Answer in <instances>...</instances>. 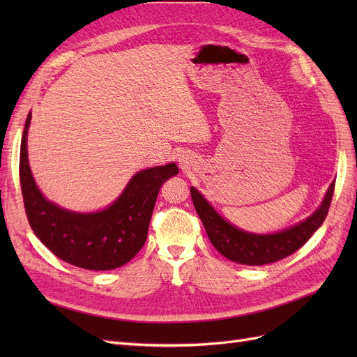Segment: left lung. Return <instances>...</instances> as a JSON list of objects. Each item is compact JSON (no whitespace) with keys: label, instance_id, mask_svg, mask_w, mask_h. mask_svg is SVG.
I'll return each mask as SVG.
<instances>
[{"label":"left lung","instance_id":"obj_1","mask_svg":"<svg viewBox=\"0 0 357 357\" xmlns=\"http://www.w3.org/2000/svg\"><path fill=\"white\" fill-rule=\"evenodd\" d=\"M333 189L335 181L329 186L319 210L311 214L307 220L301 222L294 228L271 235L248 234L235 228L215 213L195 188H190V197L215 250L236 264L266 265L299 250L310 240V236L320 228L328 215Z\"/></svg>","mask_w":357,"mask_h":357}]
</instances>
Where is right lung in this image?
I'll return each mask as SVG.
<instances>
[{"label": "right lung", "mask_w": 357, "mask_h": 357, "mask_svg": "<svg viewBox=\"0 0 357 357\" xmlns=\"http://www.w3.org/2000/svg\"><path fill=\"white\" fill-rule=\"evenodd\" d=\"M29 122L31 113L20 142L19 178L31 229L53 255L74 266L109 271L128 264L144 245L159 189L177 174V165L137 172L122 195L102 211L62 210L41 195L32 178L26 150Z\"/></svg>", "instance_id": "obj_1"}]
</instances>
